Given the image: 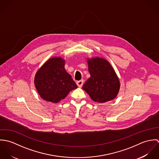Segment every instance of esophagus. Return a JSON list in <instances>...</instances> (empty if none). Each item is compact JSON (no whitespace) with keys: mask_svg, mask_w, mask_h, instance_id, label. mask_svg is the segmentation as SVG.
<instances>
[{"mask_svg":"<svg viewBox=\"0 0 159 159\" xmlns=\"http://www.w3.org/2000/svg\"><path fill=\"white\" fill-rule=\"evenodd\" d=\"M83 83H84V80H81L76 82V84H77L78 86L80 87V88H81L83 86Z\"/></svg>","mask_w":159,"mask_h":159,"instance_id":"1","label":"esophagus"}]
</instances>
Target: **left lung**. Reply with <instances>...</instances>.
Segmentation results:
<instances>
[{"label":"left lung","mask_w":159,"mask_h":159,"mask_svg":"<svg viewBox=\"0 0 159 159\" xmlns=\"http://www.w3.org/2000/svg\"><path fill=\"white\" fill-rule=\"evenodd\" d=\"M91 77L83 86L94 102L103 103L114 99L118 93L120 83L113 68L104 59L88 60Z\"/></svg>","instance_id":"1"}]
</instances>
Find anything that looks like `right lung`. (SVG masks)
<instances>
[{
	"instance_id": "right-lung-1",
	"label": "right lung",
	"mask_w": 159,
	"mask_h": 159,
	"mask_svg": "<svg viewBox=\"0 0 159 159\" xmlns=\"http://www.w3.org/2000/svg\"><path fill=\"white\" fill-rule=\"evenodd\" d=\"M61 57L48 60L37 72L35 85L41 97L46 101L57 103L64 99L77 85L64 68Z\"/></svg>"
}]
</instances>
